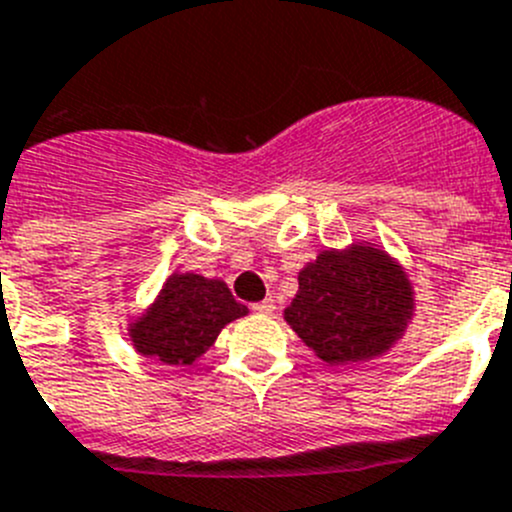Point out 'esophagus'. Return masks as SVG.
Listing matches in <instances>:
<instances>
[{
	"instance_id": "esophagus-1",
	"label": "esophagus",
	"mask_w": 512,
	"mask_h": 512,
	"mask_svg": "<svg viewBox=\"0 0 512 512\" xmlns=\"http://www.w3.org/2000/svg\"><path fill=\"white\" fill-rule=\"evenodd\" d=\"M251 309H253V312H256V314H271V312H274V309H276V302L269 297V299H264V302L251 304Z\"/></svg>"
}]
</instances>
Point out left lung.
<instances>
[{
	"instance_id": "8db88e82",
	"label": "left lung",
	"mask_w": 512,
	"mask_h": 512,
	"mask_svg": "<svg viewBox=\"0 0 512 512\" xmlns=\"http://www.w3.org/2000/svg\"><path fill=\"white\" fill-rule=\"evenodd\" d=\"M414 307L409 279L370 246L322 251L299 274L284 309L289 325L325 363H355L391 348Z\"/></svg>"
}]
</instances>
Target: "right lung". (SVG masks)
I'll list each match as a JSON object with an SVG mask.
<instances>
[{"instance_id":"1","label":"right lung","mask_w":512,"mask_h":512,"mask_svg":"<svg viewBox=\"0 0 512 512\" xmlns=\"http://www.w3.org/2000/svg\"><path fill=\"white\" fill-rule=\"evenodd\" d=\"M246 307L218 279L175 274L164 284L157 304L134 325L131 337L142 355L167 365H190L210 348L218 332Z\"/></svg>"}]
</instances>
